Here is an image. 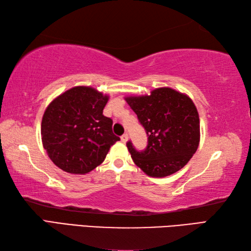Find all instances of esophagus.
Wrapping results in <instances>:
<instances>
[{
	"label": "esophagus",
	"mask_w": 251,
	"mask_h": 251,
	"mask_svg": "<svg viewBox=\"0 0 251 251\" xmlns=\"http://www.w3.org/2000/svg\"><path fill=\"white\" fill-rule=\"evenodd\" d=\"M121 140H122V142H126L127 140H128V134H127V132H125V134H123L121 136Z\"/></svg>",
	"instance_id": "34e87169"
}]
</instances>
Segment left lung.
<instances>
[{"label": "left lung", "instance_id": "1", "mask_svg": "<svg viewBox=\"0 0 251 251\" xmlns=\"http://www.w3.org/2000/svg\"><path fill=\"white\" fill-rule=\"evenodd\" d=\"M126 101L148 136L142 151L130 140L126 143L137 166L151 177H166L184 167L200 143V117L193 101L168 87Z\"/></svg>", "mask_w": 251, "mask_h": 251}]
</instances>
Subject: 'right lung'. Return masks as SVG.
<instances>
[{"label":"right lung","instance_id":"add662e5","mask_svg":"<svg viewBox=\"0 0 251 251\" xmlns=\"http://www.w3.org/2000/svg\"><path fill=\"white\" fill-rule=\"evenodd\" d=\"M108 96L92 87L67 90L47 106L42 120L44 149L56 166L70 174H87L104 161L120 140L113 121L102 114Z\"/></svg>","mask_w":251,"mask_h":251}]
</instances>
